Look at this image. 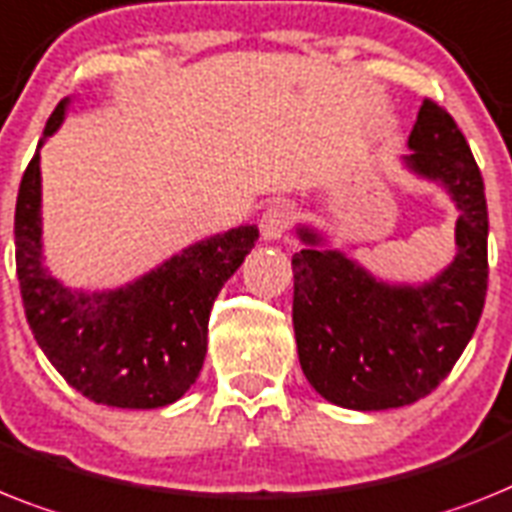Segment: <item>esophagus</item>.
Returning a JSON list of instances; mask_svg holds the SVG:
<instances>
[{
	"label": "esophagus",
	"mask_w": 512,
	"mask_h": 512,
	"mask_svg": "<svg viewBox=\"0 0 512 512\" xmlns=\"http://www.w3.org/2000/svg\"><path fill=\"white\" fill-rule=\"evenodd\" d=\"M291 223H294V205L273 203L260 216V231L265 239H281L291 229Z\"/></svg>",
	"instance_id": "obj_1"
}]
</instances>
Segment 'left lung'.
Here are the masks:
<instances>
[{
  "label": "left lung",
  "instance_id": "8db88e82",
  "mask_svg": "<svg viewBox=\"0 0 512 512\" xmlns=\"http://www.w3.org/2000/svg\"><path fill=\"white\" fill-rule=\"evenodd\" d=\"M406 163L455 200V260L424 286H388L349 257L309 247L291 257L299 364L325 401L356 411L409 406L440 385L474 336L487 296V197L466 137L424 98Z\"/></svg>",
  "mask_w": 512,
  "mask_h": 512
}]
</instances>
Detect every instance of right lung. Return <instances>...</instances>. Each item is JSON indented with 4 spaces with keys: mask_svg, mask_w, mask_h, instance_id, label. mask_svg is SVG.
<instances>
[{
    "mask_svg": "<svg viewBox=\"0 0 512 512\" xmlns=\"http://www.w3.org/2000/svg\"><path fill=\"white\" fill-rule=\"evenodd\" d=\"M62 101L44 127L57 132ZM41 156L30 158L15 205V263L28 325L59 375L90 401L161 409L203 369L218 291L255 247L257 226L192 244L182 255L109 294H72L41 265Z\"/></svg>",
    "mask_w": 512,
    "mask_h": 512,
    "instance_id": "1",
    "label": "right lung"
}]
</instances>
